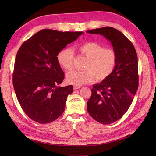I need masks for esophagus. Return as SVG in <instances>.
Here are the masks:
<instances>
[{
  "mask_svg": "<svg viewBox=\"0 0 156 156\" xmlns=\"http://www.w3.org/2000/svg\"><path fill=\"white\" fill-rule=\"evenodd\" d=\"M80 88V87H79V86H74V87H73V88L74 89V90H78V89H79Z\"/></svg>",
  "mask_w": 156,
  "mask_h": 156,
  "instance_id": "34e87169",
  "label": "esophagus"
}]
</instances>
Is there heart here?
<instances>
[{"mask_svg": "<svg viewBox=\"0 0 156 156\" xmlns=\"http://www.w3.org/2000/svg\"><path fill=\"white\" fill-rule=\"evenodd\" d=\"M78 50L86 56L88 61L84 71H72L66 75V80L69 84L80 86L92 83L97 80L107 78L115 70L117 64V53L112 48H105L96 42L88 41L79 45ZM74 54L71 48H64L58 52L57 61L66 70L73 68Z\"/></svg>", "mask_w": 156, "mask_h": 156, "instance_id": "b5f03b06", "label": "heart"}]
</instances>
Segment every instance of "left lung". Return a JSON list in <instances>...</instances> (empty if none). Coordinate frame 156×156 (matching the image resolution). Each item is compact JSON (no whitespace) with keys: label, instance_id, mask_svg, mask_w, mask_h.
<instances>
[{"label":"left lung","instance_id":"left-lung-1","mask_svg":"<svg viewBox=\"0 0 156 156\" xmlns=\"http://www.w3.org/2000/svg\"><path fill=\"white\" fill-rule=\"evenodd\" d=\"M87 33L104 36L117 53L115 70L101 83L92 86L87 102L88 113L94 120L111 124L124 115L136 94L139 85L137 53L132 43L113 27L92 29Z\"/></svg>","mask_w":156,"mask_h":156}]
</instances>
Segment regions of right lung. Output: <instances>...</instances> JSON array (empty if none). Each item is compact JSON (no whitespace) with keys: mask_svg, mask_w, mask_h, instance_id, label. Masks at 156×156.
I'll return each mask as SVG.
<instances>
[{"mask_svg":"<svg viewBox=\"0 0 156 156\" xmlns=\"http://www.w3.org/2000/svg\"><path fill=\"white\" fill-rule=\"evenodd\" d=\"M82 34L45 29L20 47L15 58L12 83L20 105L32 120L49 123L64 112L73 87L59 86L64 74L57 55Z\"/></svg>","mask_w":156,"mask_h":156,"instance_id":"right-lung-1","label":"right lung"}]
</instances>
